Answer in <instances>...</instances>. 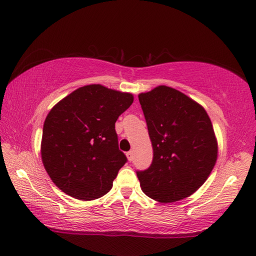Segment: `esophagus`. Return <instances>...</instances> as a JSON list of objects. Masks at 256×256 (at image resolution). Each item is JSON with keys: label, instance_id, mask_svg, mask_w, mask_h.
Wrapping results in <instances>:
<instances>
[{"label": "esophagus", "instance_id": "esophagus-1", "mask_svg": "<svg viewBox=\"0 0 256 256\" xmlns=\"http://www.w3.org/2000/svg\"><path fill=\"white\" fill-rule=\"evenodd\" d=\"M126 157L128 159V162H132V160H133V151H128V152L126 154Z\"/></svg>", "mask_w": 256, "mask_h": 256}]
</instances>
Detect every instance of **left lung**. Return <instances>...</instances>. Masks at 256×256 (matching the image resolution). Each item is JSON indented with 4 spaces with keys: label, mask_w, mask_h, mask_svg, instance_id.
<instances>
[{
    "label": "left lung",
    "mask_w": 256,
    "mask_h": 256,
    "mask_svg": "<svg viewBox=\"0 0 256 256\" xmlns=\"http://www.w3.org/2000/svg\"><path fill=\"white\" fill-rule=\"evenodd\" d=\"M154 158L138 170L141 188L162 203L185 198L201 188L214 170L218 146L206 112L170 86L138 94Z\"/></svg>",
    "instance_id": "1"
}]
</instances>
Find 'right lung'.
I'll return each instance as SVG.
<instances>
[{
    "label": "right lung",
    "mask_w": 256,
    "mask_h": 256,
    "mask_svg": "<svg viewBox=\"0 0 256 256\" xmlns=\"http://www.w3.org/2000/svg\"><path fill=\"white\" fill-rule=\"evenodd\" d=\"M132 102L131 94L89 84L52 108L42 128V159L60 190L81 201L110 192L128 162L115 123Z\"/></svg>",
    "instance_id": "obj_1"
}]
</instances>
